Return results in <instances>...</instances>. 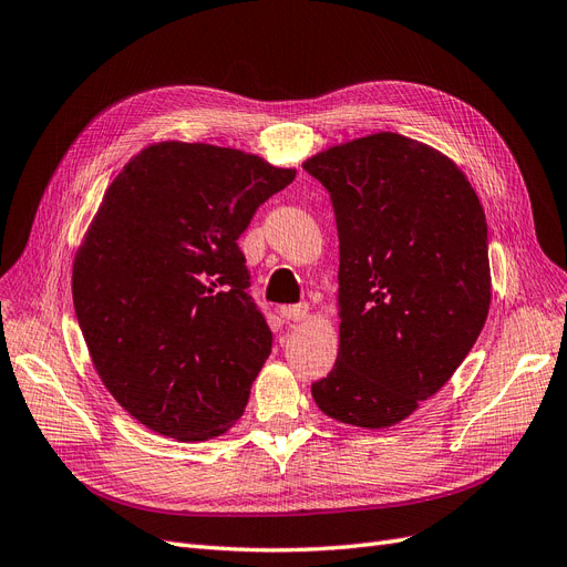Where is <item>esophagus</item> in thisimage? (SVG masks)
<instances>
[{"label": "esophagus", "mask_w": 567, "mask_h": 567, "mask_svg": "<svg viewBox=\"0 0 567 567\" xmlns=\"http://www.w3.org/2000/svg\"><path fill=\"white\" fill-rule=\"evenodd\" d=\"M308 306L306 303H299V306H282L280 308V316L287 320V322H303L308 318Z\"/></svg>", "instance_id": "obj_1"}]
</instances>
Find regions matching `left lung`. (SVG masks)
I'll list each match as a JSON object with an SVG mask.
<instances>
[{
    "mask_svg": "<svg viewBox=\"0 0 567 567\" xmlns=\"http://www.w3.org/2000/svg\"><path fill=\"white\" fill-rule=\"evenodd\" d=\"M339 230V358L312 383L322 413L381 430L463 364L491 308L488 226L463 171L400 133L310 156Z\"/></svg>",
    "mask_w": 567,
    "mask_h": 567,
    "instance_id": "8db88e82",
    "label": "left lung"
}]
</instances>
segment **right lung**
Instances as JSON below:
<instances>
[{"label":"right lung","mask_w":567,"mask_h":567,"mask_svg":"<svg viewBox=\"0 0 567 567\" xmlns=\"http://www.w3.org/2000/svg\"><path fill=\"white\" fill-rule=\"evenodd\" d=\"M295 177L230 146L171 140L104 192L74 257V310L104 388L144 427L205 442L243 415L272 333L238 238Z\"/></svg>","instance_id":"add662e5"}]
</instances>
